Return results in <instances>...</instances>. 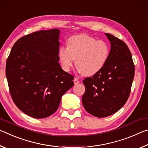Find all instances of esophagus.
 <instances>
[{"label":"esophagus","mask_w":148,"mask_h":148,"mask_svg":"<svg viewBox=\"0 0 148 148\" xmlns=\"http://www.w3.org/2000/svg\"><path fill=\"white\" fill-rule=\"evenodd\" d=\"M73 82H74V83H75V84H78V83H79V80L77 79V78H75L74 79V80H73Z\"/></svg>","instance_id":"1"}]
</instances>
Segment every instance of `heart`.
<instances>
[{
  "label": "heart",
  "mask_w": 148,
  "mask_h": 148,
  "mask_svg": "<svg viewBox=\"0 0 148 148\" xmlns=\"http://www.w3.org/2000/svg\"><path fill=\"white\" fill-rule=\"evenodd\" d=\"M67 45L60 47L58 51L60 64L65 71H69L75 62L83 75L93 76L103 68L110 56L107 43L86 35L71 37Z\"/></svg>",
  "instance_id": "obj_1"
}]
</instances>
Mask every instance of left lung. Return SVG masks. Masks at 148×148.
<instances>
[{
    "mask_svg": "<svg viewBox=\"0 0 148 148\" xmlns=\"http://www.w3.org/2000/svg\"><path fill=\"white\" fill-rule=\"evenodd\" d=\"M105 35L111 43L108 61L98 73L83 81L85 86L83 105L96 117L110 116L125 105L134 76V65L127 45L112 35Z\"/></svg>",
    "mask_w": 148,
    "mask_h": 148,
    "instance_id": "left-lung-1",
    "label": "left lung"
}]
</instances>
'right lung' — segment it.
<instances>
[{
  "label": "right lung",
  "instance_id": "1",
  "mask_svg": "<svg viewBox=\"0 0 148 148\" xmlns=\"http://www.w3.org/2000/svg\"><path fill=\"white\" fill-rule=\"evenodd\" d=\"M60 30L37 31L14 45L6 65L12 98L31 117H49L58 110L62 96L73 86V76L62 69L58 51Z\"/></svg>",
  "mask_w": 148,
  "mask_h": 148
}]
</instances>
